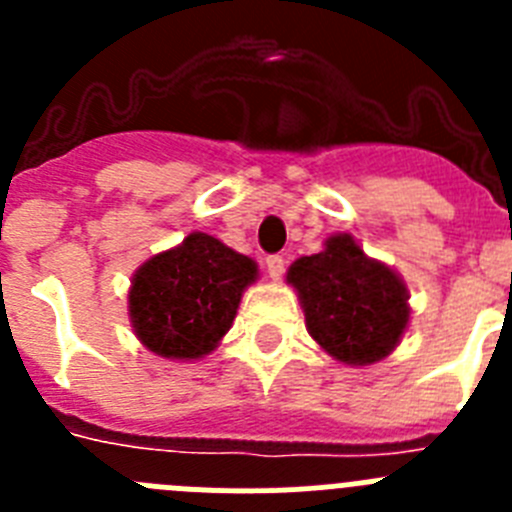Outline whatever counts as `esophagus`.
Wrapping results in <instances>:
<instances>
[{
  "mask_svg": "<svg viewBox=\"0 0 512 512\" xmlns=\"http://www.w3.org/2000/svg\"><path fill=\"white\" fill-rule=\"evenodd\" d=\"M266 271H269L271 279H282V274H284V256H279V253L269 256V259H266Z\"/></svg>",
  "mask_w": 512,
  "mask_h": 512,
  "instance_id": "esophagus-1",
  "label": "esophagus"
}]
</instances>
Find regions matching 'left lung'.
Returning <instances> with one entry per match:
<instances>
[{
	"label": "left lung",
	"mask_w": 512,
	"mask_h": 512,
	"mask_svg": "<svg viewBox=\"0 0 512 512\" xmlns=\"http://www.w3.org/2000/svg\"><path fill=\"white\" fill-rule=\"evenodd\" d=\"M310 336L343 364L366 366L392 354L408 328V287L390 266L369 259L348 233L289 266Z\"/></svg>",
	"instance_id": "left-lung-1"
}]
</instances>
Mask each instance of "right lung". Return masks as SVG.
Returning <instances> with one entry per match:
<instances>
[{"instance_id":"right-lung-1","label":"right lung","mask_w":512,"mask_h":512,"mask_svg":"<svg viewBox=\"0 0 512 512\" xmlns=\"http://www.w3.org/2000/svg\"><path fill=\"white\" fill-rule=\"evenodd\" d=\"M256 274L248 256L207 233H189L182 246L135 271L128 295L135 336L164 359H202L230 330Z\"/></svg>"}]
</instances>
